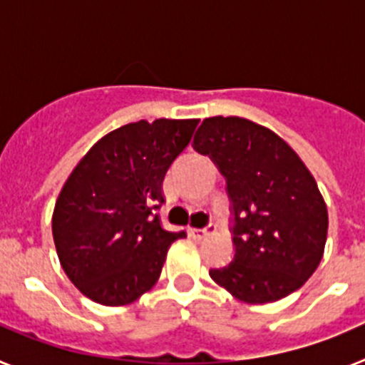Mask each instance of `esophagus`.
<instances>
[{
	"instance_id": "1",
	"label": "esophagus",
	"mask_w": 365,
	"mask_h": 365,
	"mask_svg": "<svg viewBox=\"0 0 365 365\" xmlns=\"http://www.w3.org/2000/svg\"><path fill=\"white\" fill-rule=\"evenodd\" d=\"M210 230H214V227H208V228H188V234L192 235L193 240H202V237H205L206 234H208V232Z\"/></svg>"
}]
</instances>
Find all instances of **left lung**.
I'll return each mask as SVG.
<instances>
[{
    "label": "left lung",
    "mask_w": 365,
    "mask_h": 365,
    "mask_svg": "<svg viewBox=\"0 0 365 365\" xmlns=\"http://www.w3.org/2000/svg\"><path fill=\"white\" fill-rule=\"evenodd\" d=\"M193 150L227 180L234 257L210 269L217 285L247 303L298 291L320 265L327 206L296 151L270 130L240 117L205 118Z\"/></svg>",
    "instance_id": "1"
}]
</instances>
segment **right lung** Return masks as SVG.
<instances>
[{
    "label": "right lung",
    "mask_w": 365,
    "mask_h": 365,
    "mask_svg": "<svg viewBox=\"0 0 365 365\" xmlns=\"http://www.w3.org/2000/svg\"><path fill=\"white\" fill-rule=\"evenodd\" d=\"M199 120H138L111 131L76 164L56 199L53 237L63 270L102 305H125L157 283L170 245L163 180Z\"/></svg>",
    "instance_id": "1"
}]
</instances>
